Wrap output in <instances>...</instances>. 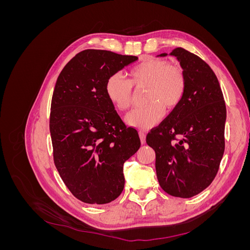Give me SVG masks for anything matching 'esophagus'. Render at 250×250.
I'll return each instance as SVG.
<instances>
[{
  "label": "esophagus",
  "mask_w": 250,
  "mask_h": 250,
  "mask_svg": "<svg viewBox=\"0 0 250 250\" xmlns=\"http://www.w3.org/2000/svg\"><path fill=\"white\" fill-rule=\"evenodd\" d=\"M139 135H140L141 143H142V144H145V143H146V133L144 132V131H140V132H139Z\"/></svg>",
  "instance_id": "esophagus-1"
}]
</instances>
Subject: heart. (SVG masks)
<instances>
[{
  "mask_svg": "<svg viewBox=\"0 0 250 250\" xmlns=\"http://www.w3.org/2000/svg\"><path fill=\"white\" fill-rule=\"evenodd\" d=\"M130 79L122 74L110 75L105 83V94L109 102L119 110H125L132 103V88L148 86L147 105L127 113L128 125L149 129L160 123L165 109L175 108L186 93V77L177 65H171L162 59H146L131 69Z\"/></svg>",
  "mask_w": 250,
  "mask_h": 250,
  "instance_id": "obj_1",
  "label": "heart"
}]
</instances>
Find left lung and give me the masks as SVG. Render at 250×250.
Listing matches in <instances>:
<instances>
[{"label": "left lung", "instance_id": "8db88e82", "mask_svg": "<svg viewBox=\"0 0 250 250\" xmlns=\"http://www.w3.org/2000/svg\"><path fill=\"white\" fill-rule=\"evenodd\" d=\"M163 53L160 56H166ZM186 77L183 101L146 142L155 151L158 183L169 195L190 198L207 188L217 175L224 153L226 107L210 66L183 48L174 49Z\"/></svg>", "mask_w": 250, "mask_h": 250}]
</instances>
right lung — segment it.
Wrapping results in <instances>:
<instances>
[{
  "mask_svg": "<svg viewBox=\"0 0 250 250\" xmlns=\"http://www.w3.org/2000/svg\"><path fill=\"white\" fill-rule=\"evenodd\" d=\"M138 60L110 51H81L57 78L50 112L53 158L60 177L77 199L105 204L125 184L124 163L141 146L105 94L110 75Z\"/></svg>",
  "mask_w": 250,
  "mask_h": 250,
  "instance_id": "obj_1",
  "label": "right lung"
}]
</instances>
